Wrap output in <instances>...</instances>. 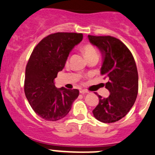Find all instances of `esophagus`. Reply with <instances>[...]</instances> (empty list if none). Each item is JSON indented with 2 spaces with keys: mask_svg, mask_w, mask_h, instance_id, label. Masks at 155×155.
<instances>
[{
  "mask_svg": "<svg viewBox=\"0 0 155 155\" xmlns=\"http://www.w3.org/2000/svg\"><path fill=\"white\" fill-rule=\"evenodd\" d=\"M80 93L82 94H87V93H89V92H88L87 90H81Z\"/></svg>",
  "mask_w": 155,
  "mask_h": 155,
  "instance_id": "1",
  "label": "esophagus"
}]
</instances>
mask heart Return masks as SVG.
I'll return each instance as SVG.
<instances>
[{
	"label": "heart",
	"instance_id": "heart-1",
	"mask_svg": "<svg viewBox=\"0 0 155 155\" xmlns=\"http://www.w3.org/2000/svg\"><path fill=\"white\" fill-rule=\"evenodd\" d=\"M83 51L85 57H86L87 60L89 59L90 58H91V57L94 56V55H98L97 50L96 49L95 47H94L93 45H91V44H86V45H84Z\"/></svg>",
	"mask_w": 155,
	"mask_h": 155
}]
</instances>
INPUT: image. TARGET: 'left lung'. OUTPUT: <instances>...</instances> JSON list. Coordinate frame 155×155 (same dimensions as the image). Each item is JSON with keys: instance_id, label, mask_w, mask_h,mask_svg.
<instances>
[{"instance_id": "left-lung-1", "label": "left lung", "mask_w": 155, "mask_h": 155, "mask_svg": "<svg viewBox=\"0 0 155 155\" xmlns=\"http://www.w3.org/2000/svg\"><path fill=\"white\" fill-rule=\"evenodd\" d=\"M88 38L104 54L101 73L104 79L108 78L105 87L110 93L107 98L98 95L99 104L93 114L102 123H115L129 113L136 100L138 91L136 64L130 50L119 39L91 35H88Z\"/></svg>"}]
</instances>
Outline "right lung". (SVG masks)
Wrapping results in <instances>:
<instances>
[{
    "instance_id": "add662e5",
    "label": "right lung",
    "mask_w": 155,
    "mask_h": 155,
    "mask_svg": "<svg viewBox=\"0 0 155 155\" xmlns=\"http://www.w3.org/2000/svg\"><path fill=\"white\" fill-rule=\"evenodd\" d=\"M82 33L55 32L36 45L26 67L24 92L35 113L47 121H58L70 111L79 91L55 87L54 79L64 67L69 53Z\"/></svg>"
}]
</instances>
